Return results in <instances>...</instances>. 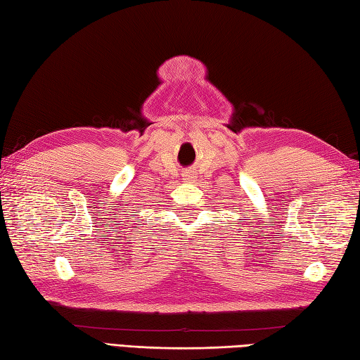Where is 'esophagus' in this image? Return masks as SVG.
Masks as SVG:
<instances>
[{
    "label": "esophagus",
    "instance_id": "obj_1",
    "mask_svg": "<svg viewBox=\"0 0 360 360\" xmlns=\"http://www.w3.org/2000/svg\"><path fill=\"white\" fill-rule=\"evenodd\" d=\"M185 176H188V179H194V172H186Z\"/></svg>",
    "mask_w": 360,
    "mask_h": 360
}]
</instances>
